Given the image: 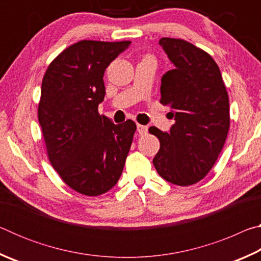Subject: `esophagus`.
Returning a JSON list of instances; mask_svg holds the SVG:
<instances>
[{
	"label": "esophagus",
	"mask_w": 261,
	"mask_h": 261,
	"mask_svg": "<svg viewBox=\"0 0 261 261\" xmlns=\"http://www.w3.org/2000/svg\"><path fill=\"white\" fill-rule=\"evenodd\" d=\"M137 131H138L139 135H145L147 134L148 127L146 125H141V124H137Z\"/></svg>",
	"instance_id": "esophagus-1"
}]
</instances>
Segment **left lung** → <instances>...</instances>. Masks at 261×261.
Segmentation results:
<instances>
[{
	"mask_svg": "<svg viewBox=\"0 0 261 261\" xmlns=\"http://www.w3.org/2000/svg\"><path fill=\"white\" fill-rule=\"evenodd\" d=\"M159 45L174 64L161 77L160 102L170 108L175 123L169 132L149 127L160 140L153 165L167 182L188 187L208 174L222 151L229 98L218 64L206 51L180 39L162 38Z\"/></svg>",
	"mask_w": 261,
	"mask_h": 261,
	"instance_id": "left-lung-1",
	"label": "left lung"
}]
</instances>
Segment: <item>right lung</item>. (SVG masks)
<instances>
[{
	"mask_svg": "<svg viewBox=\"0 0 261 261\" xmlns=\"http://www.w3.org/2000/svg\"><path fill=\"white\" fill-rule=\"evenodd\" d=\"M129 46L79 41L51 62L42 79L38 117L48 158L64 183L85 196L115 187L134 139V121L115 124L98 113L106 69Z\"/></svg>",
	"mask_w": 261,
	"mask_h": 261,
	"instance_id": "right-lung-1",
	"label": "right lung"
}]
</instances>
